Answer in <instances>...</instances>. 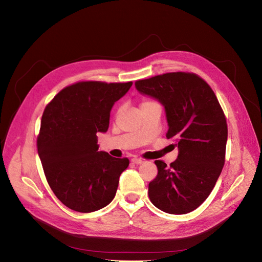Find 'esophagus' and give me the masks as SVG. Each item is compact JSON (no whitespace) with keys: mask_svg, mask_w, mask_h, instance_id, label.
<instances>
[{"mask_svg":"<svg viewBox=\"0 0 262 262\" xmlns=\"http://www.w3.org/2000/svg\"><path fill=\"white\" fill-rule=\"evenodd\" d=\"M132 162L135 164H141L143 162V160L139 159V158H134V159H132Z\"/></svg>","mask_w":262,"mask_h":262,"instance_id":"esophagus-1","label":"esophagus"}]
</instances>
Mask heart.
<instances>
[{
	"mask_svg": "<svg viewBox=\"0 0 262 262\" xmlns=\"http://www.w3.org/2000/svg\"><path fill=\"white\" fill-rule=\"evenodd\" d=\"M151 103H155V102H152V101H150V100H142V102H141V104H140V107L149 105V104H151Z\"/></svg>",
	"mask_w": 262,
	"mask_h": 262,
	"instance_id": "b5f03b06",
	"label": "heart"
}]
</instances>
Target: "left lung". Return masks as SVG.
I'll return each instance as SVG.
<instances>
[{
	"instance_id": "1",
	"label": "left lung",
	"mask_w": 262,
	"mask_h": 262,
	"mask_svg": "<svg viewBox=\"0 0 262 262\" xmlns=\"http://www.w3.org/2000/svg\"><path fill=\"white\" fill-rule=\"evenodd\" d=\"M135 86L164 106L166 137L180 150L170 166L155 161L158 175L149 183V198L166 213L191 212L208 198L224 165L227 125L220 103L208 83L190 73L159 75Z\"/></svg>"
}]
</instances>
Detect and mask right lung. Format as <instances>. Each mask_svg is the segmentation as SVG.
I'll list each match as a JSON object with an SVG mask.
<instances>
[{
    "instance_id": "add662e5",
    "label": "right lung",
    "mask_w": 262,
    "mask_h": 262,
    "mask_svg": "<svg viewBox=\"0 0 262 262\" xmlns=\"http://www.w3.org/2000/svg\"><path fill=\"white\" fill-rule=\"evenodd\" d=\"M133 82L82 81L64 88L43 112L38 154L50 187L62 204L88 213L115 197L128 159L99 151L98 133H106L110 113Z\"/></svg>"
}]
</instances>
